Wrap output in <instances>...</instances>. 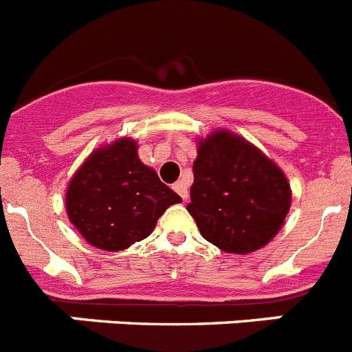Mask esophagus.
<instances>
[{"label":"esophagus","instance_id":"1","mask_svg":"<svg viewBox=\"0 0 352 352\" xmlns=\"http://www.w3.org/2000/svg\"><path fill=\"white\" fill-rule=\"evenodd\" d=\"M174 190L178 192L179 197H182L183 201H186V197H188V185H186L185 182L176 183V185H174Z\"/></svg>","mask_w":352,"mask_h":352}]
</instances>
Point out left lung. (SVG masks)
I'll return each mask as SVG.
<instances>
[{
  "instance_id": "8db88e82",
  "label": "left lung",
  "mask_w": 352,
  "mask_h": 352,
  "mask_svg": "<svg viewBox=\"0 0 352 352\" xmlns=\"http://www.w3.org/2000/svg\"><path fill=\"white\" fill-rule=\"evenodd\" d=\"M197 144L186 210L203 238L239 256L268 245L291 208L280 167L229 130H214Z\"/></svg>"
}]
</instances>
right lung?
<instances>
[{
	"label": "right lung",
	"mask_w": 352,
	"mask_h": 352,
	"mask_svg": "<svg viewBox=\"0 0 352 352\" xmlns=\"http://www.w3.org/2000/svg\"><path fill=\"white\" fill-rule=\"evenodd\" d=\"M67 213L79 234L102 250H125L148 238L164 211L182 203L123 138L93 151L67 188Z\"/></svg>",
	"instance_id": "obj_1"
}]
</instances>
